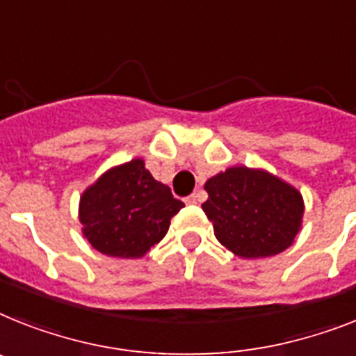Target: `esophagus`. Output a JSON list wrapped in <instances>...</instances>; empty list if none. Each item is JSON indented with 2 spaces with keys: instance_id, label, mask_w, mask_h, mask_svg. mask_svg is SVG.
I'll return each mask as SVG.
<instances>
[{
  "instance_id": "1",
  "label": "esophagus",
  "mask_w": 356,
  "mask_h": 356,
  "mask_svg": "<svg viewBox=\"0 0 356 356\" xmlns=\"http://www.w3.org/2000/svg\"><path fill=\"white\" fill-rule=\"evenodd\" d=\"M185 204H187V205H196V204H198V198H196V195L187 196V198H185Z\"/></svg>"
}]
</instances>
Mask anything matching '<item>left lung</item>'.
<instances>
[{"instance_id":"left-lung-1","label":"left lung","mask_w":356,"mask_h":356,"mask_svg":"<svg viewBox=\"0 0 356 356\" xmlns=\"http://www.w3.org/2000/svg\"><path fill=\"white\" fill-rule=\"evenodd\" d=\"M202 209L214 236L240 258H266L286 251L302 229L300 191L264 169L229 167L205 181Z\"/></svg>"}]
</instances>
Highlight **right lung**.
<instances>
[{
    "label": "right lung",
    "instance_id": "1",
    "mask_svg": "<svg viewBox=\"0 0 356 356\" xmlns=\"http://www.w3.org/2000/svg\"><path fill=\"white\" fill-rule=\"evenodd\" d=\"M184 207L165 184L154 180L142 158L111 167L79 198L81 233L107 257L142 258L165 236Z\"/></svg>",
    "mask_w": 356,
    "mask_h": 356
}]
</instances>
